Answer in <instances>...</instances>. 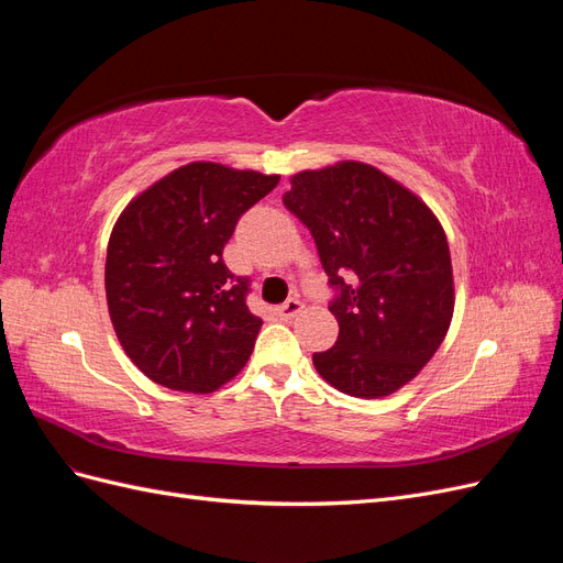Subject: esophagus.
<instances>
[{"instance_id": "esophagus-1", "label": "esophagus", "mask_w": 563, "mask_h": 563, "mask_svg": "<svg viewBox=\"0 0 563 563\" xmlns=\"http://www.w3.org/2000/svg\"><path fill=\"white\" fill-rule=\"evenodd\" d=\"M302 312V302L298 300V298H288L282 308L277 310V314H279V319H284V321H288V319H294V317H298Z\"/></svg>"}]
</instances>
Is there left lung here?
<instances>
[{"label":"left lung","instance_id":"left-lung-1","mask_svg":"<svg viewBox=\"0 0 563 563\" xmlns=\"http://www.w3.org/2000/svg\"><path fill=\"white\" fill-rule=\"evenodd\" d=\"M284 207L310 230L338 340L314 352L319 376L350 397L378 399L416 378L453 317L444 228L376 166L340 162L291 178Z\"/></svg>","mask_w":563,"mask_h":563}]
</instances>
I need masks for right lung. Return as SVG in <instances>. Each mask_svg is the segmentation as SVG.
Instances as JSON below:
<instances>
[{"label": "right lung", "mask_w": 563, "mask_h": 563, "mask_svg": "<svg viewBox=\"0 0 563 563\" xmlns=\"http://www.w3.org/2000/svg\"><path fill=\"white\" fill-rule=\"evenodd\" d=\"M279 176L195 162L135 197L108 244L106 294L114 333L150 380L178 391L225 385L249 362L263 319L249 312V277L223 249Z\"/></svg>", "instance_id": "add662e5"}]
</instances>
